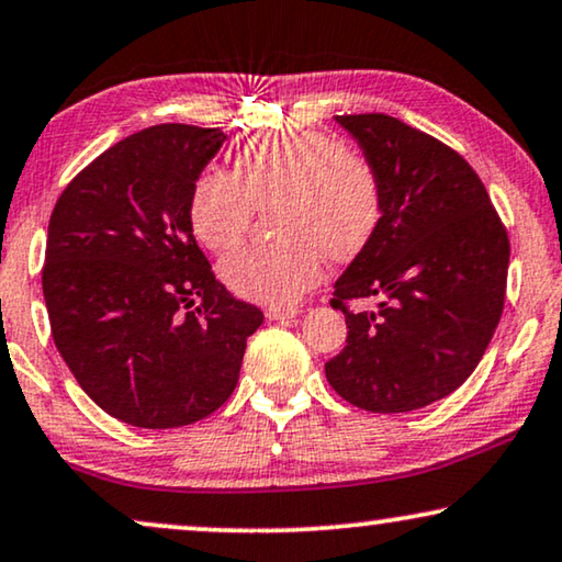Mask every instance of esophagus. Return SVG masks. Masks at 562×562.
<instances>
[{
    "instance_id": "1",
    "label": "esophagus",
    "mask_w": 562,
    "mask_h": 562,
    "mask_svg": "<svg viewBox=\"0 0 562 562\" xmlns=\"http://www.w3.org/2000/svg\"><path fill=\"white\" fill-rule=\"evenodd\" d=\"M265 313L269 321H290L301 313V308H295V305H269Z\"/></svg>"
}]
</instances>
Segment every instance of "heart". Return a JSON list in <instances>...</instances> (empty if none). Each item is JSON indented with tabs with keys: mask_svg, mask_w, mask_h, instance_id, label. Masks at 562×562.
I'll list each match as a JSON object with an SVG mask.
<instances>
[{
	"mask_svg": "<svg viewBox=\"0 0 562 562\" xmlns=\"http://www.w3.org/2000/svg\"><path fill=\"white\" fill-rule=\"evenodd\" d=\"M272 207L280 241L251 246L223 261V280L249 301L285 305L324 274V259L349 261L368 249L385 213L378 169L324 131L251 138L236 171L207 169L190 194V226L215 254L234 251L254 211Z\"/></svg>",
	"mask_w": 562,
	"mask_h": 562,
	"instance_id": "1",
	"label": "heart"
}]
</instances>
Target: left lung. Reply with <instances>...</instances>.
<instances>
[{
    "mask_svg": "<svg viewBox=\"0 0 562 562\" xmlns=\"http://www.w3.org/2000/svg\"><path fill=\"white\" fill-rule=\"evenodd\" d=\"M378 169L385 213L334 285L347 347L326 380L351 406L406 414L445 398L477 368L506 297L508 234L458 151L383 112L336 115ZM375 300L355 314L349 300Z\"/></svg>",
    "mask_w": 562,
    "mask_h": 562,
    "instance_id": "1",
    "label": "left lung"
}]
</instances>
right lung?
<instances>
[{
  "label": "right lung",
  "instance_id": "right-lung-1",
  "mask_svg": "<svg viewBox=\"0 0 562 562\" xmlns=\"http://www.w3.org/2000/svg\"><path fill=\"white\" fill-rule=\"evenodd\" d=\"M223 140L182 123L133 133L50 213L43 297L56 349L104 414L140 429L218 411L265 321L215 280L192 236V187Z\"/></svg>",
  "mask_w": 562,
  "mask_h": 562
}]
</instances>
